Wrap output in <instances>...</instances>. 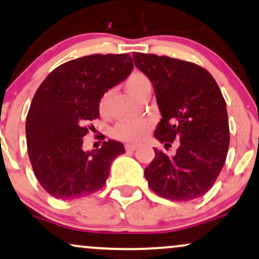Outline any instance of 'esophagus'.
Returning <instances> with one entry per match:
<instances>
[{"instance_id": "obj_1", "label": "esophagus", "mask_w": 259, "mask_h": 259, "mask_svg": "<svg viewBox=\"0 0 259 259\" xmlns=\"http://www.w3.org/2000/svg\"><path fill=\"white\" fill-rule=\"evenodd\" d=\"M139 148L138 145H134V143H126L125 145V149L127 152H134Z\"/></svg>"}]
</instances>
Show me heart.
<instances>
[{
  "label": "heart",
  "mask_w": 259,
  "mask_h": 259,
  "mask_svg": "<svg viewBox=\"0 0 259 259\" xmlns=\"http://www.w3.org/2000/svg\"><path fill=\"white\" fill-rule=\"evenodd\" d=\"M125 88L135 98L142 100L145 95L152 92V83L146 74L141 72H134L125 80ZM112 90L106 92L99 101V110L102 114H106L110 107V100ZM152 121L148 119L138 120H120L113 127V136L120 141L139 142L151 133Z\"/></svg>",
  "instance_id": "1"
}]
</instances>
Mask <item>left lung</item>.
<instances>
[{
	"label": "left lung",
	"mask_w": 259,
	"mask_h": 259,
	"mask_svg": "<svg viewBox=\"0 0 259 259\" xmlns=\"http://www.w3.org/2000/svg\"><path fill=\"white\" fill-rule=\"evenodd\" d=\"M135 66L153 84L161 120L154 138L165 148L179 141L174 155L154 148L145 169L154 193L189 201L216 182L229 147L227 105L213 77L192 62L154 54H133Z\"/></svg>",
	"instance_id": "8db88e82"
}]
</instances>
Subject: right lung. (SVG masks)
<instances>
[{"label": "right lung", "instance_id": "obj_1", "mask_svg": "<svg viewBox=\"0 0 259 259\" xmlns=\"http://www.w3.org/2000/svg\"><path fill=\"white\" fill-rule=\"evenodd\" d=\"M129 54H94L53 70L37 89L26 117L27 153L46 192L74 200L105 186L111 164L125 153L123 143L108 140L83 151L87 121L99 118V101L129 77Z\"/></svg>", "mask_w": 259, "mask_h": 259}]
</instances>
